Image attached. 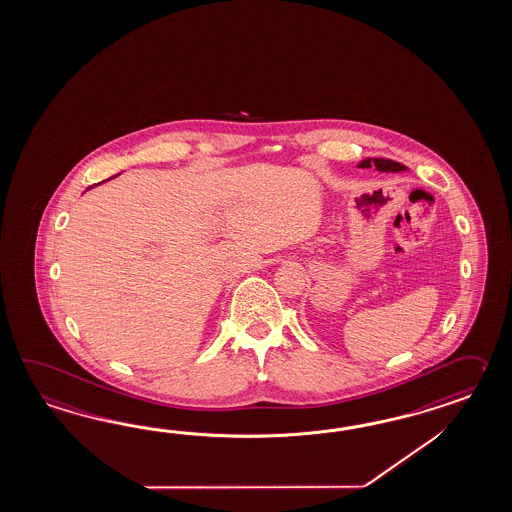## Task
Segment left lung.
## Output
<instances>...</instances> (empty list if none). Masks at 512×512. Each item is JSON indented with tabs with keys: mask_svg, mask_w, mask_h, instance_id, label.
Segmentation results:
<instances>
[{
	"mask_svg": "<svg viewBox=\"0 0 512 512\" xmlns=\"http://www.w3.org/2000/svg\"><path fill=\"white\" fill-rule=\"evenodd\" d=\"M372 164H374L375 170H379V172H392V174H396V172H405L407 170V166L396 163V161H390V159H364L362 163H359V168H370Z\"/></svg>",
	"mask_w": 512,
	"mask_h": 512,
	"instance_id": "8db88e82",
	"label": "left lung"
}]
</instances>
